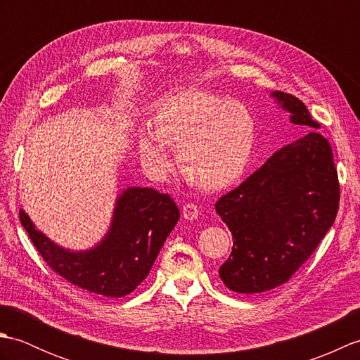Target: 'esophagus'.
Segmentation results:
<instances>
[{"label":"esophagus","instance_id":"esophagus-1","mask_svg":"<svg viewBox=\"0 0 360 360\" xmlns=\"http://www.w3.org/2000/svg\"><path fill=\"white\" fill-rule=\"evenodd\" d=\"M198 215H200V212H198V205L188 202L184 205V207H182V217H184L186 219L193 221L198 218Z\"/></svg>","mask_w":360,"mask_h":360}]
</instances>
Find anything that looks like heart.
Instances as JSON below:
<instances>
[{
    "label": "heart",
    "mask_w": 360,
    "mask_h": 360,
    "mask_svg": "<svg viewBox=\"0 0 360 360\" xmlns=\"http://www.w3.org/2000/svg\"><path fill=\"white\" fill-rule=\"evenodd\" d=\"M147 129L150 136L137 139L143 162L167 173L170 160L164 150H174L181 174L205 192L241 178L255 141V122L246 106L201 89L179 91L159 102Z\"/></svg>",
    "instance_id": "heart-1"
}]
</instances>
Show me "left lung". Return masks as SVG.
I'll return each mask as SVG.
<instances>
[{
    "instance_id": "left-lung-1",
    "label": "left lung",
    "mask_w": 360,
    "mask_h": 360,
    "mask_svg": "<svg viewBox=\"0 0 360 360\" xmlns=\"http://www.w3.org/2000/svg\"><path fill=\"white\" fill-rule=\"evenodd\" d=\"M290 124L312 128L275 151L262 168L221 196L217 213L233 236L232 254L219 267L224 285L258 294L286 283L330 231L339 209L333 151L302 101L274 91Z\"/></svg>"
}]
</instances>
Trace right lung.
Wrapping results in <instances>:
<instances>
[{"label":"right lung","mask_w":360,"mask_h":360,"mask_svg":"<svg viewBox=\"0 0 360 360\" xmlns=\"http://www.w3.org/2000/svg\"><path fill=\"white\" fill-rule=\"evenodd\" d=\"M178 219L179 209L168 195L127 187L103 238L91 249L71 250L48 238L20 210L21 224L44 262L72 285L105 297H125L147 278Z\"/></svg>","instance_id":"1"}]
</instances>
